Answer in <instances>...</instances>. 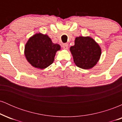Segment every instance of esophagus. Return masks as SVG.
Segmentation results:
<instances>
[{
	"label": "esophagus",
	"instance_id": "34e87169",
	"mask_svg": "<svg viewBox=\"0 0 122 122\" xmlns=\"http://www.w3.org/2000/svg\"><path fill=\"white\" fill-rule=\"evenodd\" d=\"M62 47L64 49H68V45L67 44V43H64V44L62 45Z\"/></svg>",
	"mask_w": 122,
	"mask_h": 122
}]
</instances>
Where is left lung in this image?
Here are the masks:
<instances>
[{
	"label": "left lung",
	"instance_id": "1",
	"mask_svg": "<svg viewBox=\"0 0 122 122\" xmlns=\"http://www.w3.org/2000/svg\"><path fill=\"white\" fill-rule=\"evenodd\" d=\"M77 66L84 69L93 68L97 64L102 50L95 41L89 37H76L75 45L70 47Z\"/></svg>",
	"mask_w": 122,
	"mask_h": 122
}]
</instances>
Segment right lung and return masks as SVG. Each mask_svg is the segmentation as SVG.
Here are the masks:
<instances>
[{"instance_id": "1", "label": "right lung", "mask_w": 122, "mask_h": 122, "mask_svg": "<svg viewBox=\"0 0 122 122\" xmlns=\"http://www.w3.org/2000/svg\"><path fill=\"white\" fill-rule=\"evenodd\" d=\"M61 47L53 43L47 35L36 34L29 39L25 47L26 59L33 66L43 69L51 65Z\"/></svg>"}]
</instances>
